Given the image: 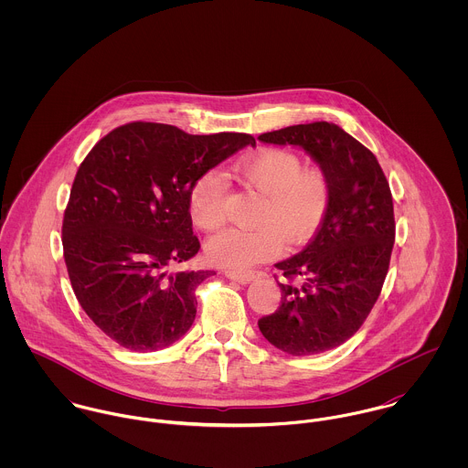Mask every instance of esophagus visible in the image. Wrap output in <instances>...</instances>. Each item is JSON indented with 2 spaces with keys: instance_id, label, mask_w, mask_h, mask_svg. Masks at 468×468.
<instances>
[{
  "instance_id": "1",
  "label": "esophagus",
  "mask_w": 468,
  "mask_h": 468,
  "mask_svg": "<svg viewBox=\"0 0 468 468\" xmlns=\"http://www.w3.org/2000/svg\"><path fill=\"white\" fill-rule=\"evenodd\" d=\"M225 275L229 277V279H232V281H236V282H239V284H247V282H250V281H254V273H245V271H234V270H227L225 271Z\"/></svg>"
}]
</instances>
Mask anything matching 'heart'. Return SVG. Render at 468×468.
<instances>
[{"instance_id": "b5f03b06", "label": "heart", "mask_w": 468, "mask_h": 468, "mask_svg": "<svg viewBox=\"0 0 468 468\" xmlns=\"http://www.w3.org/2000/svg\"><path fill=\"white\" fill-rule=\"evenodd\" d=\"M236 176L261 195L256 229H227L205 245L210 263L230 270L249 268L273 258L282 241L297 247L308 241L324 223L332 207V178L323 167L303 169L299 154L286 149H267L234 165ZM227 178L218 169H207L197 178L189 195L193 223L207 232L225 223Z\"/></svg>"}]
</instances>
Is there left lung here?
<instances>
[{
	"label": "left lung",
	"instance_id": "obj_1",
	"mask_svg": "<svg viewBox=\"0 0 468 468\" xmlns=\"http://www.w3.org/2000/svg\"><path fill=\"white\" fill-rule=\"evenodd\" d=\"M261 142L303 147L332 178V207L303 252L277 263L281 306L258 321L288 355H315L344 344L373 310L395 245L389 182L377 156L332 122L288 126Z\"/></svg>",
	"mask_w": 468,
	"mask_h": 468
}]
</instances>
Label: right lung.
<instances>
[{"label": "right lung", "instance_id": "1", "mask_svg": "<svg viewBox=\"0 0 468 468\" xmlns=\"http://www.w3.org/2000/svg\"><path fill=\"white\" fill-rule=\"evenodd\" d=\"M245 145L256 138L130 122L82 160L63 219L65 263L79 304L119 346L156 351L193 326L197 288L214 271L171 273L200 250L191 187Z\"/></svg>", "mask_w": 468, "mask_h": 468}]
</instances>
